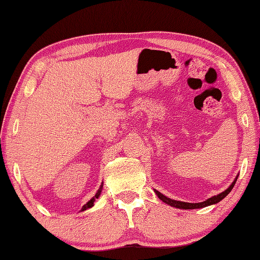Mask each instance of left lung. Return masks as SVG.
I'll return each instance as SVG.
<instances>
[{
  "label": "left lung",
  "mask_w": 260,
  "mask_h": 260,
  "mask_svg": "<svg viewBox=\"0 0 260 260\" xmlns=\"http://www.w3.org/2000/svg\"><path fill=\"white\" fill-rule=\"evenodd\" d=\"M236 182V179L234 180V182H233L230 188L226 189L225 191H222L221 193H219V195L217 196H213L211 197V199L206 200L204 202H202V203H186V202H179V201H173V200H170L167 199L166 196L162 195V193L156 191L157 196L159 197V200H161L164 203L169 204L171 206H173V208H178V209H183V210H191V209H201V208H205V206L208 205H212V204H215L218 203V202L221 201L222 199H225V197L228 195V193L231 192V190L233 189V187H234V184Z\"/></svg>",
  "instance_id": "obj_1"
}]
</instances>
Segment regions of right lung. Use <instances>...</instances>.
Here are the masks:
<instances>
[{
  "instance_id": "add662e5",
  "label": "right lung",
  "mask_w": 260,
  "mask_h": 260,
  "mask_svg": "<svg viewBox=\"0 0 260 260\" xmlns=\"http://www.w3.org/2000/svg\"><path fill=\"white\" fill-rule=\"evenodd\" d=\"M101 189H102V187H101L100 189H99V191L96 192V195L93 197V199H91L89 202H88L87 204H85L83 205V208H82V211L83 210H87V209H89V208H91V206L94 205V201H95V199H99V196H100V193H101Z\"/></svg>"
}]
</instances>
